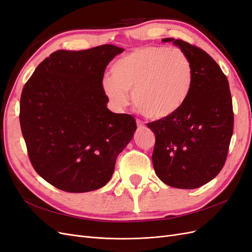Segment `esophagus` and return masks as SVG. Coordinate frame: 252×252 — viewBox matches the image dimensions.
<instances>
[{
	"instance_id": "34e87169",
	"label": "esophagus",
	"mask_w": 252,
	"mask_h": 252,
	"mask_svg": "<svg viewBox=\"0 0 252 252\" xmlns=\"http://www.w3.org/2000/svg\"><path fill=\"white\" fill-rule=\"evenodd\" d=\"M136 125H138V128H144V123H143V122L142 121H140V120H138V121H136Z\"/></svg>"
}]
</instances>
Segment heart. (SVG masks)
<instances>
[{"label": "heart", "instance_id": "obj_1", "mask_svg": "<svg viewBox=\"0 0 252 252\" xmlns=\"http://www.w3.org/2000/svg\"><path fill=\"white\" fill-rule=\"evenodd\" d=\"M105 77L102 86L114 107L124 109L132 101L145 117H171L187 101L193 84V68L179 48L140 47L120 58Z\"/></svg>", "mask_w": 252, "mask_h": 252}]
</instances>
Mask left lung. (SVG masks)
Instances as JSON below:
<instances>
[{
	"label": "left lung",
	"mask_w": 252,
	"mask_h": 252,
	"mask_svg": "<svg viewBox=\"0 0 252 252\" xmlns=\"http://www.w3.org/2000/svg\"><path fill=\"white\" fill-rule=\"evenodd\" d=\"M163 41L188 56L193 84L178 112L147 124L156 135L152 164L166 185L199 188L215 179L226 161L233 131L229 84L207 52L182 40Z\"/></svg>",
	"instance_id": "8db88e82"
}]
</instances>
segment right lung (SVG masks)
<instances>
[{
    "mask_svg": "<svg viewBox=\"0 0 252 252\" xmlns=\"http://www.w3.org/2000/svg\"><path fill=\"white\" fill-rule=\"evenodd\" d=\"M113 45L58 50L36 67L20 102L22 134L33 168L63 191L81 193L110 181L116 159L133 138L132 116L107 108L102 82Z\"/></svg>",
    "mask_w": 252,
    "mask_h": 252,
    "instance_id": "right-lung-1",
    "label": "right lung"
}]
</instances>
